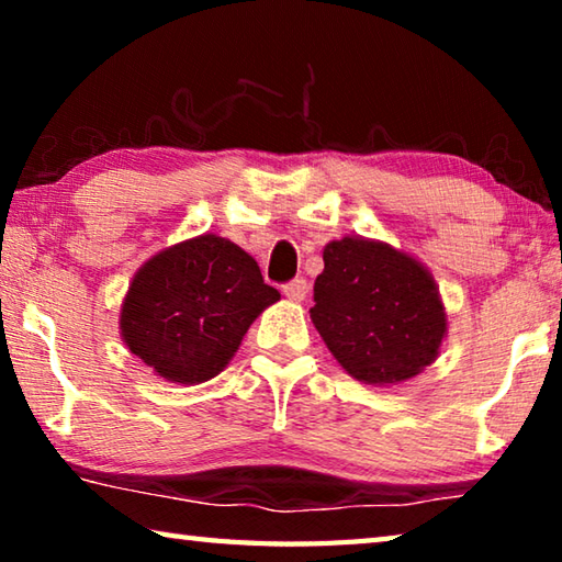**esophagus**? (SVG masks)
I'll return each instance as SVG.
<instances>
[{"label": "esophagus", "instance_id": "esophagus-1", "mask_svg": "<svg viewBox=\"0 0 562 562\" xmlns=\"http://www.w3.org/2000/svg\"><path fill=\"white\" fill-rule=\"evenodd\" d=\"M307 290H310V284H307V280H302V278L290 280V282L282 284L284 297H290L294 302H302L304 297H307Z\"/></svg>", "mask_w": 562, "mask_h": 562}]
</instances>
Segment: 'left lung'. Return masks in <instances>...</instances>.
<instances>
[{"mask_svg":"<svg viewBox=\"0 0 562 562\" xmlns=\"http://www.w3.org/2000/svg\"><path fill=\"white\" fill-rule=\"evenodd\" d=\"M310 317L347 372L396 384L439 355L446 315L431 274L384 243L345 237L325 247Z\"/></svg>","mask_w":562,"mask_h":562,"instance_id":"8db88e82","label":"left lung"}]
</instances>
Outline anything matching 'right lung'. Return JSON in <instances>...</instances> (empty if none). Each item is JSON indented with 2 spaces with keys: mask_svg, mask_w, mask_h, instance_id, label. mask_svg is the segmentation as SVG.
<instances>
[{
  "mask_svg": "<svg viewBox=\"0 0 562 562\" xmlns=\"http://www.w3.org/2000/svg\"><path fill=\"white\" fill-rule=\"evenodd\" d=\"M278 300L243 247L201 235L136 272L123 300L121 335L158 376L201 384L223 372L247 327Z\"/></svg>",
  "mask_w": 562,
  "mask_h": 562,
  "instance_id": "obj_1",
  "label": "right lung"
}]
</instances>
